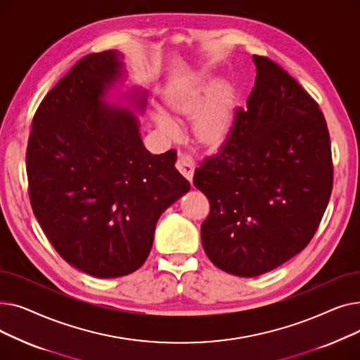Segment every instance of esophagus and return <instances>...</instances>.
I'll return each mask as SVG.
<instances>
[{"label": "esophagus", "instance_id": "esophagus-1", "mask_svg": "<svg viewBox=\"0 0 360 360\" xmlns=\"http://www.w3.org/2000/svg\"><path fill=\"white\" fill-rule=\"evenodd\" d=\"M176 167L179 169V172H181L188 181L193 182L195 162H194V159L191 158V155L185 153V151H179L178 160H176Z\"/></svg>", "mask_w": 360, "mask_h": 360}]
</instances>
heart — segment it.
<instances>
[{"mask_svg":"<svg viewBox=\"0 0 360 360\" xmlns=\"http://www.w3.org/2000/svg\"><path fill=\"white\" fill-rule=\"evenodd\" d=\"M165 103L176 115H193V136L202 147L219 148L229 139L236 106V93L231 83L197 80L190 86L174 87L166 91ZM155 120L163 129L174 131L172 120L165 113H156Z\"/></svg>","mask_w":360,"mask_h":360,"instance_id":"obj_1","label":"heart"}]
</instances>
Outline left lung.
I'll return each instance as SVG.
<instances>
[{"mask_svg": "<svg viewBox=\"0 0 360 360\" xmlns=\"http://www.w3.org/2000/svg\"><path fill=\"white\" fill-rule=\"evenodd\" d=\"M238 108L229 139L195 169L209 198L201 224L207 257L239 277L267 273L304 250L333 190L331 143L311 94L267 56Z\"/></svg>", "mask_w": 360, "mask_h": 360, "instance_id": "left-lung-1", "label": "left lung"}]
</instances>
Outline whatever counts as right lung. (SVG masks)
Wrapping results in <instances>:
<instances>
[{"label":"right lung","mask_w":360,"mask_h":360,"mask_svg":"<svg viewBox=\"0 0 360 360\" xmlns=\"http://www.w3.org/2000/svg\"><path fill=\"white\" fill-rule=\"evenodd\" d=\"M120 75L117 51L83 56L34 112L26 151L44 233L68 264L99 278L139 270L160 214L191 188L176 150L151 155L134 113L105 105Z\"/></svg>","instance_id":"1"}]
</instances>
